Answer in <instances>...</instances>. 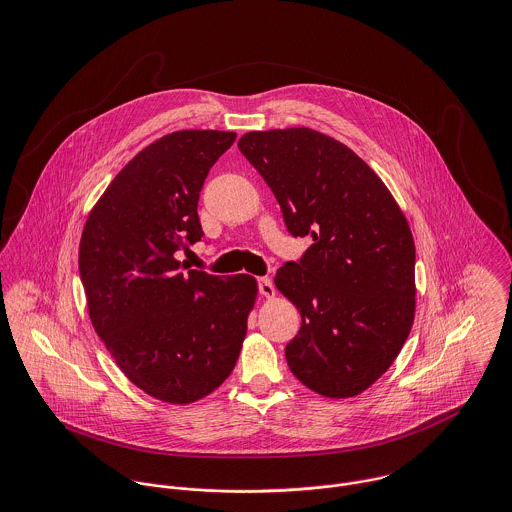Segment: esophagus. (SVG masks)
<instances>
[{
    "instance_id": "obj_1",
    "label": "esophagus",
    "mask_w": 512,
    "mask_h": 512,
    "mask_svg": "<svg viewBox=\"0 0 512 512\" xmlns=\"http://www.w3.org/2000/svg\"><path fill=\"white\" fill-rule=\"evenodd\" d=\"M258 292L262 293L264 297H274L276 288L270 278H258Z\"/></svg>"
}]
</instances>
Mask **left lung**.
<instances>
[{
	"label": "left lung",
	"mask_w": 512,
	"mask_h": 512,
	"mask_svg": "<svg viewBox=\"0 0 512 512\" xmlns=\"http://www.w3.org/2000/svg\"><path fill=\"white\" fill-rule=\"evenodd\" d=\"M242 155L278 199L293 236L313 244L274 282L301 315L286 347L293 376L327 398L365 392L398 357L416 313V248L382 179L311 128L248 132Z\"/></svg>",
	"instance_id": "8db88e82"
}]
</instances>
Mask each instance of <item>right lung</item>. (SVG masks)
Segmentation results:
<instances>
[{
    "instance_id": "add662e5",
    "label": "right lung",
    "mask_w": 512,
    "mask_h": 512,
    "mask_svg": "<svg viewBox=\"0 0 512 512\" xmlns=\"http://www.w3.org/2000/svg\"><path fill=\"white\" fill-rule=\"evenodd\" d=\"M234 132L181 130L142 149L90 211L78 248L88 315L146 394L191 404L228 378L258 284L188 270L175 254L203 236L199 193Z\"/></svg>"
}]
</instances>
